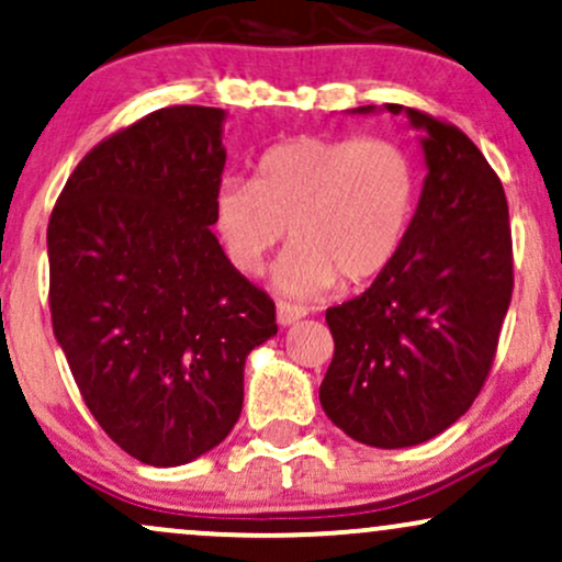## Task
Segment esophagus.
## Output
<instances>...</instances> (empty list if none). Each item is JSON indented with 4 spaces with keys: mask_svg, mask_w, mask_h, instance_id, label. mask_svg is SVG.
<instances>
[{
    "mask_svg": "<svg viewBox=\"0 0 562 562\" xmlns=\"http://www.w3.org/2000/svg\"><path fill=\"white\" fill-rule=\"evenodd\" d=\"M301 317H306V306L290 301H277V322H280V325H293V322H299Z\"/></svg>",
    "mask_w": 562,
    "mask_h": 562,
    "instance_id": "esophagus-1",
    "label": "esophagus"
}]
</instances>
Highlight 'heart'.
Listing matches in <instances>:
<instances>
[{
    "label": "heart",
    "instance_id": "b5f03b06",
    "mask_svg": "<svg viewBox=\"0 0 562 562\" xmlns=\"http://www.w3.org/2000/svg\"><path fill=\"white\" fill-rule=\"evenodd\" d=\"M417 200V166L398 139L301 134L274 142L254 179H222L214 224L227 259L259 274L288 237L295 248L280 267L290 293H319L340 277L372 280L396 259Z\"/></svg>",
    "mask_w": 562,
    "mask_h": 562
}]
</instances>
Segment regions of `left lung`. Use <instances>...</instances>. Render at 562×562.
I'll return each mask as SVG.
<instances>
[{
  "mask_svg": "<svg viewBox=\"0 0 562 562\" xmlns=\"http://www.w3.org/2000/svg\"><path fill=\"white\" fill-rule=\"evenodd\" d=\"M372 105L359 108V113ZM402 113V105H389ZM428 177L396 259L357 299L325 312L335 340L319 385L353 441L402 449L460 420L492 372L513 299L505 187L462 128L417 108Z\"/></svg>",
  "mask_w": 562,
  "mask_h": 562,
  "instance_id": "obj_1",
  "label": "left lung"
}]
</instances>
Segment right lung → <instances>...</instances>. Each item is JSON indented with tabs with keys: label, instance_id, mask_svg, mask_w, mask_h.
I'll list each match as a JSON object with an SVG mask.
<instances>
[{
	"label": "right lung",
	"instance_id": "1",
	"mask_svg": "<svg viewBox=\"0 0 562 562\" xmlns=\"http://www.w3.org/2000/svg\"><path fill=\"white\" fill-rule=\"evenodd\" d=\"M222 121L203 105L142 115L81 158L49 216L55 338L94 420L145 465L227 438L245 357L277 333L274 301L211 232Z\"/></svg>",
	"mask_w": 562,
	"mask_h": 562
}]
</instances>
